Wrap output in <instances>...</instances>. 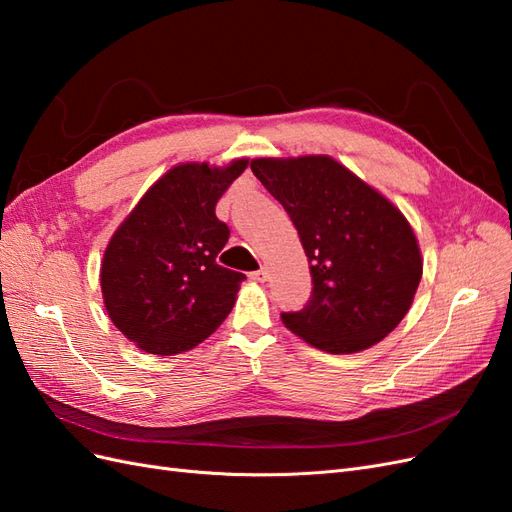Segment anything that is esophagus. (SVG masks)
Instances as JSON below:
<instances>
[{
	"instance_id": "1",
	"label": "esophagus",
	"mask_w": 512,
	"mask_h": 512,
	"mask_svg": "<svg viewBox=\"0 0 512 512\" xmlns=\"http://www.w3.org/2000/svg\"><path fill=\"white\" fill-rule=\"evenodd\" d=\"M250 280H254V282H258V284L267 282V280H269V271H267V269H258V271L250 273Z\"/></svg>"
}]
</instances>
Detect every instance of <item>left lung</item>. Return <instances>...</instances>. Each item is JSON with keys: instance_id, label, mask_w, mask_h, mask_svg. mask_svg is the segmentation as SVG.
<instances>
[{"instance_id": "8db88e82", "label": "left lung", "mask_w": 512, "mask_h": 512, "mask_svg": "<svg viewBox=\"0 0 512 512\" xmlns=\"http://www.w3.org/2000/svg\"><path fill=\"white\" fill-rule=\"evenodd\" d=\"M250 166L290 215L314 282L301 312L282 314L286 329L331 354L382 342L423 277L406 215L331 156L256 158Z\"/></svg>"}]
</instances>
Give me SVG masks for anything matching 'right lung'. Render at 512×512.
Wrapping results in <instances>:
<instances>
[{"label":"right lung","instance_id":"1","mask_svg":"<svg viewBox=\"0 0 512 512\" xmlns=\"http://www.w3.org/2000/svg\"><path fill=\"white\" fill-rule=\"evenodd\" d=\"M247 162L173 166L108 241L100 267L106 314L143 352L192 350L235 305L245 275L218 265L230 232L215 205Z\"/></svg>","mask_w":512,"mask_h":512}]
</instances>
